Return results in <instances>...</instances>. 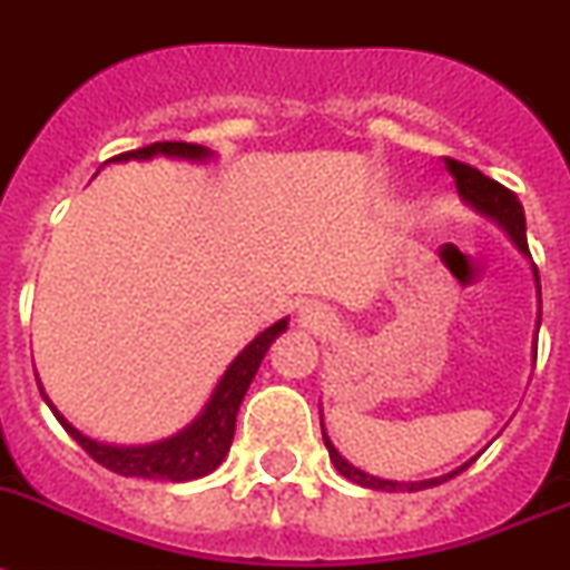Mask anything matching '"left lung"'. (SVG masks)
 I'll return each mask as SVG.
<instances>
[{
  "label": "left lung",
  "mask_w": 570,
  "mask_h": 570,
  "mask_svg": "<svg viewBox=\"0 0 570 570\" xmlns=\"http://www.w3.org/2000/svg\"><path fill=\"white\" fill-rule=\"evenodd\" d=\"M445 168H449V174L454 177V183H458L460 195H463L465 200L474 206V209H481L483 215L495 218L498 224H501V227L512 235V242L519 244L521 253H530L528 235H524V209H521V200L515 197V191H510L498 180L487 177V174L478 171L474 166H465V163H460V159L445 157ZM535 282H539V271H535ZM539 320H542V314H539ZM320 425H323V422H320ZM323 440H326L328 458H332V463H335V469L343 474V478H350L352 483H361V487H366V489H384V492H404V489H407V492H420V489H428V487H440V483L449 481V478H454V474H460L463 469H469V463H472V460H469V463L460 465V469H454L451 474L434 478V481H413V483L381 481V478H373V474H366V472H361V469H355L350 460H343L341 454H337L335 445H332V440L326 436V431H323Z\"/></svg>",
  "instance_id": "left-lung-1"
}]
</instances>
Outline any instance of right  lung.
Instances as JSON below:
<instances>
[{"label":"right lung","mask_w":570,"mask_h":570,"mask_svg":"<svg viewBox=\"0 0 570 570\" xmlns=\"http://www.w3.org/2000/svg\"><path fill=\"white\" fill-rule=\"evenodd\" d=\"M154 154H168V157H186V159H204L209 157V150L204 145L191 142H154L148 148H136L119 154L112 159H148ZM288 328V320H279L271 328H265L256 341H250L242 350V355L227 366L224 379L218 381V387L212 393V399L206 402L204 413L191 422L189 428H183L180 434L168 436L163 443L154 445H105L96 443L83 436L78 428H72L69 422L60 416L55 407L51 413L58 416L60 425L66 428V434L72 436L75 443L87 451L89 458L101 463L110 472L121 474V478H145V481H195V478H204V474L215 472L220 465V460L227 458L229 445H233L235 434V416H238V407H242V399L250 387V381L256 379V370L265 358V352L271 350V343ZM46 399V396H42ZM49 402V399H46Z\"/></svg>","instance_id":"obj_1"}]
</instances>
